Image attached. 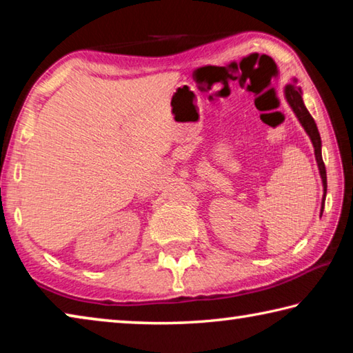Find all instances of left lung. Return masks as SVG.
Returning <instances> with one entry per match:
<instances>
[{
  "label": "left lung",
  "mask_w": 353,
  "mask_h": 353,
  "mask_svg": "<svg viewBox=\"0 0 353 353\" xmlns=\"http://www.w3.org/2000/svg\"><path fill=\"white\" fill-rule=\"evenodd\" d=\"M283 94H285L286 103L290 104L292 112H294V115L299 119V123L302 124L303 130H305L307 135L310 137V140H312V143H313L314 159H316V163H318L319 176L322 181V191H324V194H322V202H321V216H322V212H324V204H325V196H327V172H325V165H324V160H322V152H321L322 141H321L319 130H318V126H316L313 117L310 115V112L307 110L305 104H303L302 88L297 87L296 77L292 79L290 85H285Z\"/></svg>",
  "instance_id": "left-lung-1"
}]
</instances>
